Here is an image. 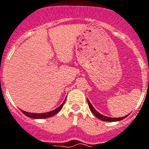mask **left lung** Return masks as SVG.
<instances>
[{
    "instance_id": "1",
    "label": "left lung",
    "mask_w": 149,
    "mask_h": 149,
    "mask_svg": "<svg viewBox=\"0 0 149 149\" xmlns=\"http://www.w3.org/2000/svg\"><path fill=\"white\" fill-rule=\"evenodd\" d=\"M87 103H88V105H89V108L91 111L92 112V113L97 118V119H99V120H102V121H106V122H116V121H120V120H123L124 118H126L127 116H123V117H120V118H112V117H108V116H105L102 115L101 113L96 111L95 108L93 107L92 105L91 104V102L88 99H87Z\"/></svg>"
}]
</instances>
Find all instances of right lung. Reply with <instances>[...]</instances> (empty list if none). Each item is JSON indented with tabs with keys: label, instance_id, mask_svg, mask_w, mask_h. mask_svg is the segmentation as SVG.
Returning <instances> with one entry per match:
<instances>
[{
	"label": "right lung",
	"instance_id": "obj_1",
	"mask_svg": "<svg viewBox=\"0 0 149 149\" xmlns=\"http://www.w3.org/2000/svg\"><path fill=\"white\" fill-rule=\"evenodd\" d=\"M65 100L64 102H62V104L60 106L55 109L52 110L51 112H45V113H32V112H25L23 110H21L22 112L26 115L28 117H30L32 119H45V118H49L52 117L53 116H54L55 114H57L58 112H59L60 110L62 109V108L63 107V105L65 104Z\"/></svg>",
	"mask_w": 149,
	"mask_h": 149
}]
</instances>
